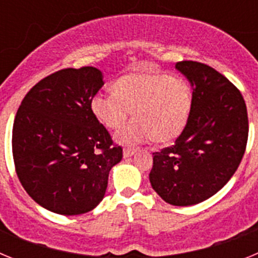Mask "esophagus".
<instances>
[{
    "label": "esophagus",
    "mask_w": 258,
    "mask_h": 258,
    "mask_svg": "<svg viewBox=\"0 0 258 258\" xmlns=\"http://www.w3.org/2000/svg\"><path fill=\"white\" fill-rule=\"evenodd\" d=\"M134 154H136V150L125 149L124 151H122V156H124V159H127V157H132Z\"/></svg>",
    "instance_id": "34e87169"
}]
</instances>
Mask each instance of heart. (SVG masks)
<instances>
[{
    "label": "heart",
    "mask_w": 258,
    "mask_h": 258,
    "mask_svg": "<svg viewBox=\"0 0 258 258\" xmlns=\"http://www.w3.org/2000/svg\"><path fill=\"white\" fill-rule=\"evenodd\" d=\"M191 106L190 85L164 72L127 74L113 84V90L92 99L95 117L111 129L124 124L133 109L136 117L115 134L116 142L126 147L149 140L173 142L187 124Z\"/></svg>",
    "instance_id": "b5f03b06"
}]
</instances>
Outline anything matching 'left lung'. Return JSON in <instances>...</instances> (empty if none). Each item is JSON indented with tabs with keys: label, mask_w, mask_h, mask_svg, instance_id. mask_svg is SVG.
I'll use <instances>...</instances> for the list:
<instances>
[{
	"label": "left lung",
	"mask_w": 258,
	"mask_h": 258,
	"mask_svg": "<svg viewBox=\"0 0 258 258\" xmlns=\"http://www.w3.org/2000/svg\"><path fill=\"white\" fill-rule=\"evenodd\" d=\"M192 89L187 124L172 147L154 152L150 183L164 202L195 206L213 197L236 172L248 140V116L240 92L212 67L175 64Z\"/></svg>",
	"instance_id": "obj_1"
}]
</instances>
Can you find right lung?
Segmentation results:
<instances>
[{
    "label": "right lung",
    "mask_w": 258,
    "mask_h": 258,
    "mask_svg": "<svg viewBox=\"0 0 258 258\" xmlns=\"http://www.w3.org/2000/svg\"><path fill=\"white\" fill-rule=\"evenodd\" d=\"M104 85L94 67L67 68L41 80L24 97L13 126L19 181L45 209L63 216L93 211L103 200L109 170L122 159L92 111Z\"/></svg>",
    "instance_id": "right-lung-1"
}]
</instances>
